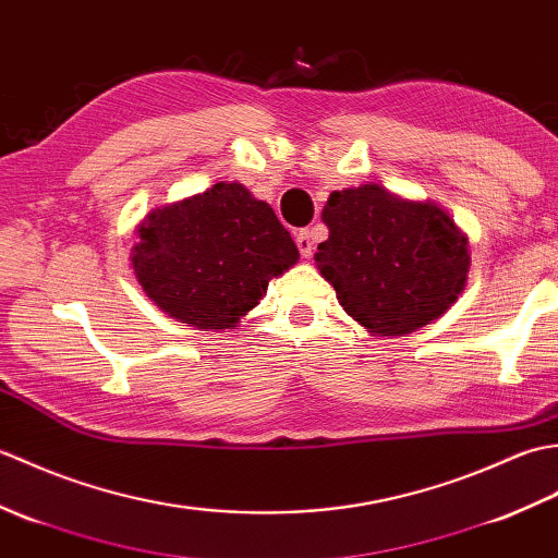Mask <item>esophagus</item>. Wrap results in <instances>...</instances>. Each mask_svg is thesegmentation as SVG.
I'll return each mask as SVG.
<instances>
[{
	"label": "esophagus",
	"instance_id": "1",
	"mask_svg": "<svg viewBox=\"0 0 558 558\" xmlns=\"http://www.w3.org/2000/svg\"><path fill=\"white\" fill-rule=\"evenodd\" d=\"M294 242H298V248L304 258H310L314 254V242H316L314 230H300L294 234Z\"/></svg>",
	"mask_w": 558,
	"mask_h": 558
}]
</instances>
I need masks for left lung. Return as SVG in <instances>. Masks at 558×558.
I'll use <instances>...</instances> for the list:
<instances>
[{
	"label": "left lung",
	"mask_w": 558,
	"mask_h": 558,
	"mask_svg": "<svg viewBox=\"0 0 558 558\" xmlns=\"http://www.w3.org/2000/svg\"><path fill=\"white\" fill-rule=\"evenodd\" d=\"M316 266L345 312L378 336H408L446 314L465 288L470 254L441 208L362 184L326 201Z\"/></svg>",
	"instance_id": "1"
}]
</instances>
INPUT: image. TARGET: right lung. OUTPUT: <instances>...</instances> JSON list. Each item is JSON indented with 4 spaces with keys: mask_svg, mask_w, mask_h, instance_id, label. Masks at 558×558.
<instances>
[{
    "mask_svg": "<svg viewBox=\"0 0 558 558\" xmlns=\"http://www.w3.org/2000/svg\"><path fill=\"white\" fill-rule=\"evenodd\" d=\"M290 232L236 182L153 210L138 228L132 266L165 314L196 328H232L298 264Z\"/></svg>",
    "mask_w": 558,
    "mask_h": 558,
    "instance_id": "obj_1",
    "label": "right lung"
}]
</instances>
